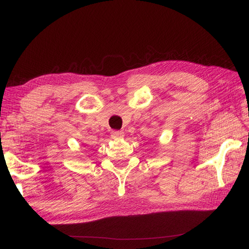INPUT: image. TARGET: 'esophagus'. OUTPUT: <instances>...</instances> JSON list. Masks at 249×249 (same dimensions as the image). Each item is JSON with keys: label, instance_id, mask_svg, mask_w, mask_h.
Returning a JSON list of instances; mask_svg holds the SVG:
<instances>
[{"label": "esophagus", "instance_id": "esophagus-1", "mask_svg": "<svg viewBox=\"0 0 249 249\" xmlns=\"http://www.w3.org/2000/svg\"><path fill=\"white\" fill-rule=\"evenodd\" d=\"M110 136H112L113 140H121V139H123L124 133L122 131H112V133H110Z\"/></svg>", "mask_w": 249, "mask_h": 249}]
</instances>
